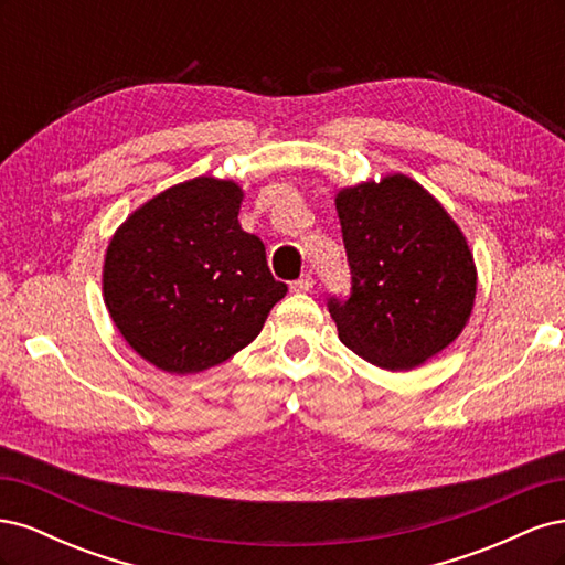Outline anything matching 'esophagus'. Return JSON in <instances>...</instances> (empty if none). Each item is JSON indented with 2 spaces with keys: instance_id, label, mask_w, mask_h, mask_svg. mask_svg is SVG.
<instances>
[{
  "instance_id": "1",
  "label": "esophagus",
  "mask_w": 565,
  "mask_h": 565,
  "mask_svg": "<svg viewBox=\"0 0 565 565\" xmlns=\"http://www.w3.org/2000/svg\"><path fill=\"white\" fill-rule=\"evenodd\" d=\"M289 289H292V292H311V289H313V276H309V273H303L299 280H295L292 285H289Z\"/></svg>"
}]
</instances>
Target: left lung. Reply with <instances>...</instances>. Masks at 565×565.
<instances>
[{
    "mask_svg": "<svg viewBox=\"0 0 565 565\" xmlns=\"http://www.w3.org/2000/svg\"><path fill=\"white\" fill-rule=\"evenodd\" d=\"M349 299H328L341 344L384 370H413L459 337L476 299L473 254L443 204L405 174L337 193Z\"/></svg>",
    "mask_w": 565,
    "mask_h": 565,
    "instance_id": "left-lung-1",
    "label": "left lung"
}]
</instances>
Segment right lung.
I'll return each instance as SVG.
<instances>
[{"label": "right lung", "mask_w": 565, "mask_h": 565, "mask_svg": "<svg viewBox=\"0 0 565 565\" xmlns=\"http://www.w3.org/2000/svg\"><path fill=\"white\" fill-rule=\"evenodd\" d=\"M243 188L198 177L141 204L113 235L104 301L127 344L156 367L193 374L256 339L287 285L241 228Z\"/></svg>", "instance_id": "add662e5"}]
</instances>
